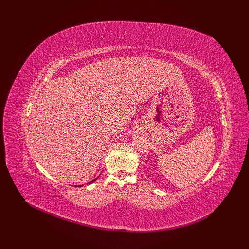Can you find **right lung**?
Listing matches in <instances>:
<instances>
[{
  "instance_id": "add662e5",
  "label": "right lung",
  "mask_w": 249,
  "mask_h": 249,
  "mask_svg": "<svg viewBox=\"0 0 249 249\" xmlns=\"http://www.w3.org/2000/svg\"><path fill=\"white\" fill-rule=\"evenodd\" d=\"M96 179H97V178H96L95 179H93V180H92V182H90V183H89V185H90V184H92L93 182H95V180H96ZM81 186H83V185H78V187H81ZM74 187H77V185H76V186H74Z\"/></svg>"
}]
</instances>
